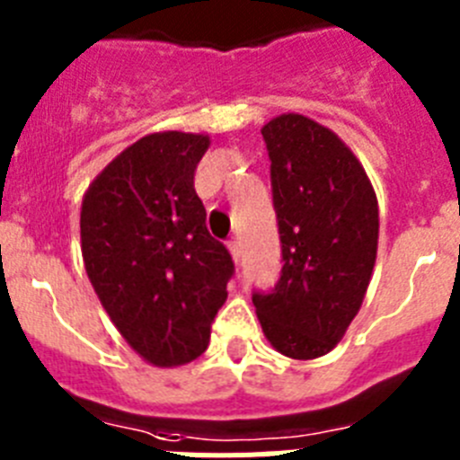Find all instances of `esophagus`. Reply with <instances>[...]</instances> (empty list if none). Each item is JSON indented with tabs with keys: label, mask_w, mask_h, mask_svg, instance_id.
I'll list each match as a JSON object with an SVG mask.
<instances>
[{
	"label": "esophagus",
	"mask_w": 460,
	"mask_h": 460,
	"mask_svg": "<svg viewBox=\"0 0 460 460\" xmlns=\"http://www.w3.org/2000/svg\"><path fill=\"white\" fill-rule=\"evenodd\" d=\"M227 249H230V253H233L234 262H237V265H242V260H243V249H242V242H239L237 237H234V239H230V242H227Z\"/></svg>",
	"instance_id": "34e87169"
}]
</instances>
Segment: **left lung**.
I'll list each match as a JSON object with an SVG mask.
<instances>
[{"instance_id": "left-lung-1", "label": "left lung", "mask_w": 460, "mask_h": 460, "mask_svg": "<svg viewBox=\"0 0 460 460\" xmlns=\"http://www.w3.org/2000/svg\"><path fill=\"white\" fill-rule=\"evenodd\" d=\"M280 234V276L253 292L262 332L280 355L334 350L359 311L377 251V200L341 137L302 115L262 126Z\"/></svg>"}]
</instances>
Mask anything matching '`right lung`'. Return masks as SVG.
Returning a JSON list of instances; mask_svg holds the SVG:
<instances>
[{
  "mask_svg": "<svg viewBox=\"0 0 460 460\" xmlns=\"http://www.w3.org/2000/svg\"><path fill=\"white\" fill-rule=\"evenodd\" d=\"M209 137L152 133L93 180L80 211L87 276L110 320L154 367L207 350L234 274L230 251L207 230L193 189Z\"/></svg>",
  "mask_w": 460,
  "mask_h": 460,
  "instance_id": "add662e5",
  "label": "right lung"
}]
</instances>
